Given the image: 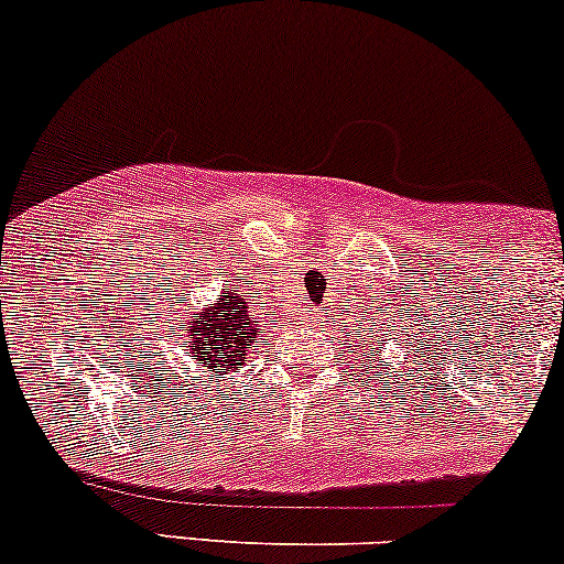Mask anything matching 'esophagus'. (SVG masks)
Wrapping results in <instances>:
<instances>
[{
  "label": "esophagus",
  "mask_w": 564,
  "mask_h": 564,
  "mask_svg": "<svg viewBox=\"0 0 564 564\" xmlns=\"http://www.w3.org/2000/svg\"><path fill=\"white\" fill-rule=\"evenodd\" d=\"M312 315H317V312H312Z\"/></svg>",
  "instance_id": "obj_1"
}]
</instances>
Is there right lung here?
<instances>
[{"label": "right lung", "mask_w": 564, "mask_h": 564, "mask_svg": "<svg viewBox=\"0 0 564 564\" xmlns=\"http://www.w3.org/2000/svg\"><path fill=\"white\" fill-rule=\"evenodd\" d=\"M262 334V325L249 315V304L234 289L223 291L217 302L205 304L199 312L188 315L183 328V344L188 357L202 368L228 376L239 372L249 349Z\"/></svg>", "instance_id": "obj_1"}]
</instances>
